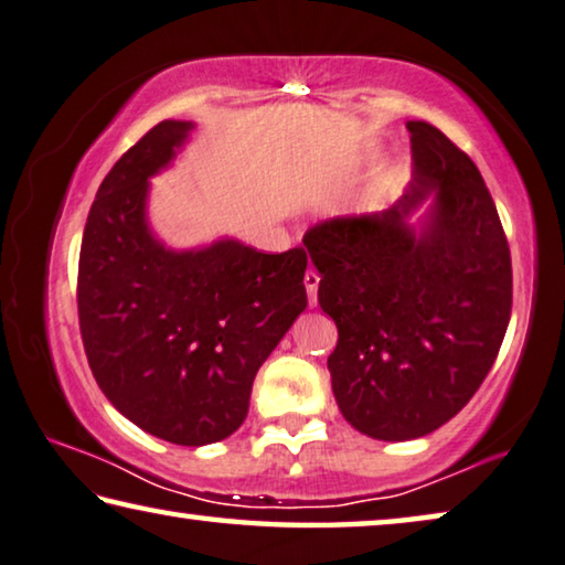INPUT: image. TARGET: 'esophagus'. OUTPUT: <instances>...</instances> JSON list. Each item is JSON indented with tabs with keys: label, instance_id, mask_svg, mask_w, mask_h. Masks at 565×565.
<instances>
[{
	"label": "esophagus",
	"instance_id": "esophagus-1",
	"mask_svg": "<svg viewBox=\"0 0 565 565\" xmlns=\"http://www.w3.org/2000/svg\"><path fill=\"white\" fill-rule=\"evenodd\" d=\"M319 281H321V276L315 271V268H309V271L303 274V286H307V294H309V307H317Z\"/></svg>",
	"mask_w": 565,
	"mask_h": 565
}]
</instances>
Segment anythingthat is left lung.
<instances>
[{
	"mask_svg": "<svg viewBox=\"0 0 565 565\" xmlns=\"http://www.w3.org/2000/svg\"><path fill=\"white\" fill-rule=\"evenodd\" d=\"M415 181L382 213L337 216L303 234L319 303L339 329L329 354L337 405L374 440H415L468 405L503 344L513 266L478 166L409 120ZM436 203L419 235L404 218Z\"/></svg>",
	"mask_w": 565,
	"mask_h": 565,
	"instance_id": "left-lung-1",
	"label": "left lung"
}]
</instances>
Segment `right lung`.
<instances>
[{
	"instance_id": "add662e5",
	"label": "right lung",
	"mask_w": 565,
	"mask_h": 565,
	"mask_svg": "<svg viewBox=\"0 0 565 565\" xmlns=\"http://www.w3.org/2000/svg\"><path fill=\"white\" fill-rule=\"evenodd\" d=\"M193 122L150 128L97 188L77 266L87 364L105 397L160 440L199 447L246 419L258 366L307 309V250L218 241L168 250L146 223L148 178Z\"/></svg>"
}]
</instances>
